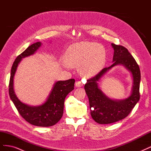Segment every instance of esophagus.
<instances>
[{
    "mask_svg": "<svg viewBox=\"0 0 151 151\" xmlns=\"http://www.w3.org/2000/svg\"><path fill=\"white\" fill-rule=\"evenodd\" d=\"M83 83H82V81L80 80H78L76 82V86L77 87H78V88H80V87L83 86Z\"/></svg>",
    "mask_w": 151,
    "mask_h": 151,
    "instance_id": "1",
    "label": "esophagus"
}]
</instances>
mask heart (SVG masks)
Masks as SVG:
<instances>
[{
	"label": "heart",
	"mask_w": 151,
	"mask_h": 151,
	"mask_svg": "<svg viewBox=\"0 0 151 151\" xmlns=\"http://www.w3.org/2000/svg\"><path fill=\"white\" fill-rule=\"evenodd\" d=\"M105 49L94 42H81L69 47L63 57L65 64L78 67L81 75L91 77L101 70L106 61Z\"/></svg>",
	"instance_id": "b5f03b06"
}]
</instances>
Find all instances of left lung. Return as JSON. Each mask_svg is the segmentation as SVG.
<instances>
[{"instance_id": "8db88e82", "label": "left lung", "mask_w": 151, "mask_h": 151, "mask_svg": "<svg viewBox=\"0 0 151 151\" xmlns=\"http://www.w3.org/2000/svg\"><path fill=\"white\" fill-rule=\"evenodd\" d=\"M114 49L113 63L104 68L98 74L88 79L84 86L88 95L93 120L99 124H109L121 120L129 115L140 99V71L139 66L125 47L111 43ZM123 65L130 70L133 76L134 84L130 96L120 101H115L106 97L98 88L97 82L110 68L116 65Z\"/></svg>"}]
</instances>
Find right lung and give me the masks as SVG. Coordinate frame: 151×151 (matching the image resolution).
Segmentation results:
<instances>
[{
    "instance_id": "right-lung-1",
    "label": "right lung",
    "mask_w": 151,
    "mask_h": 151,
    "mask_svg": "<svg viewBox=\"0 0 151 151\" xmlns=\"http://www.w3.org/2000/svg\"><path fill=\"white\" fill-rule=\"evenodd\" d=\"M41 45L42 43L40 42H36L30 45L16 58L11 68L9 93L18 112L26 122L38 127H51L55 125L61 119L63 113L65 98L74 89V79L57 81L46 102L39 106H29L21 103L16 97L13 89L14 76L21 59L33 55Z\"/></svg>"
}]
</instances>
